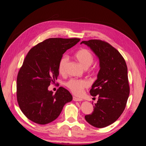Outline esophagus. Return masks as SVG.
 <instances>
[{
  "instance_id": "obj_1",
  "label": "esophagus",
  "mask_w": 146,
  "mask_h": 146,
  "mask_svg": "<svg viewBox=\"0 0 146 146\" xmlns=\"http://www.w3.org/2000/svg\"><path fill=\"white\" fill-rule=\"evenodd\" d=\"M73 100L75 101V102H81V101H82V99L78 98H76V97L74 96L73 97Z\"/></svg>"
}]
</instances>
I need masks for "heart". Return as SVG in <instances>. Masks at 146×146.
I'll return each instance as SVG.
<instances>
[{
  "mask_svg": "<svg viewBox=\"0 0 146 146\" xmlns=\"http://www.w3.org/2000/svg\"><path fill=\"white\" fill-rule=\"evenodd\" d=\"M74 58L84 69H87L91 65L94 60L92 53L87 49H81L77 51L74 54ZM68 60V58L65 56L60 59L58 66V70L60 74L65 72ZM65 85L73 93L79 94L82 92L83 89L88 86L89 83L86 80L72 78L66 82Z\"/></svg>",
  "mask_w": 146,
  "mask_h": 146,
  "instance_id": "1",
  "label": "heart"
}]
</instances>
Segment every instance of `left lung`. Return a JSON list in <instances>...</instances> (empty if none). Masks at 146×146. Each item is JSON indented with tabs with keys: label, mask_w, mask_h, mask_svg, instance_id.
Returning <instances> with one entry per match:
<instances>
[{
	"label": "left lung",
	"mask_w": 146,
	"mask_h": 146,
	"mask_svg": "<svg viewBox=\"0 0 146 146\" xmlns=\"http://www.w3.org/2000/svg\"><path fill=\"white\" fill-rule=\"evenodd\" d=\"M99 60L98 78L90 93L99 96L94 111L85 116L86 121L96 128H104L115 122L125 108L129 94L128 69L123 58L116 48L100 40L82 41Z\"/></svg>",
	"instance_id": "8db88e82"
}]
</instances>
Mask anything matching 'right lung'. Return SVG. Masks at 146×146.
<instances>
[{
	"label": "right lung",
	"mask_w": 146,
	"mask_h": 146,
	"mask_svg": "<svg viewBox=\"0 0 146 146\" xmlns=\"http://www.w3.org/2000/svg\"><path fill=\"white\" fill-rule=\"evenodd\" d=\"M80 39L51 38L31 48L20 68L17 80L19 106L28 119L44 125L56 119L72 96L64 87L55 94L48 90L57 80L63 54Z\"/></svg>",
	"instance_id": "obj_1"
}]
</instances>
